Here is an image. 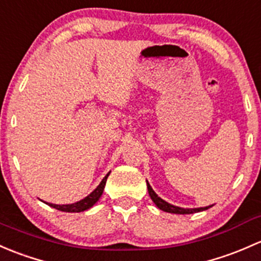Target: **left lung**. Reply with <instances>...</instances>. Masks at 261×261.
Here are the masks:
<instances>
[{
    "label": "left lung",
    "mask_w": 261,
    "mask_h": 261,
    "mask_svg": "<svg viewBox=\"0 0 261 261\" xmlns=\"http://www.w3.org/2000/svg\"><path fill=\"white\" fill-rule=\"evenodd\" d=\"M147 189H148V193H149L150 198H152L153 202L155 203V206H157L160 210L166 211V212H171V214H181V215L195 214V212L205 211V210H207V208L211 207V206H207V207H198V208H182V207H178V206L171 205V203L166 202L165 200H162L161 197H158L157 193H155L154 191H153L152 187H150L148 181H147Z\"/></svg>",
    "instance_id": "8db88e82"
}]
</instances>
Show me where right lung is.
I'll list each match as a JSON object with an SVG mask.
<instances>
[{
	"label": "right lung",
	"mask_w": 261,
	"mask_h": 261,
	"mask_svg": "<svg viewBox=\"0 0 261 261\" xmlns=\"http://www.w3.org/2000/svg\"><path fill=\"white\" fill-rule=\"evenodd\" d=\"M109 173H111V172H109ZM109 173L107 174L103 179H101V182L99 184V186L96 187V189L94 190L90 195H88L87 197L83 198V200H80V201H77V202L70 203V205H55V203H49V202H46V203L49 206H51V207L56 208V210L64 211V212H83V211L88 210V208L93 207V206L96 203V201H98L99 198H100V196L103 195V191H104V187H106L107 178H108Z\"/></svg>",
	"instance_id": "1"
}]
</instances>
